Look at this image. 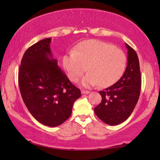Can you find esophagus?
Listing matches in <instances>:
<instances>
[{"label":"esophagus","instance_id":"obj_1","mask_svg":"<svg viewBox=\"0 0 160 160\" xmlns=\"http://www.w3.org/2000/svg\"><path fill=\"white\" fill-rule=\"evenodd\" d=\"M89 92H90L88 90H84V89L82 90V94H89Z\"/></svg>","mask_w":160,"mask_h":160}]
</instances>
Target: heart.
I'll list each match as a JSON object with an SVG mask.
<instances>
[{"label": "heart", "mask_w": 160, "mask_h": 160, "mask_svg": "<svg viewBox=\"0 0 160 160\" xmlns=\"http://www.w3.org/2000/svg\"><path fill=\"white\" fill-rule=\"evenodd\" d=\"M126 61L123 51L98 40L84 41L62 59L63 67L72 82H77L88 70L82 81L83 86L99 84L101 87L111 86L121 78Z\"/></svg>", "instance_id": "obj_1"}]
</instances>
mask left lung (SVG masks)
I'll use <instances>...</instances> for the list:
<instances>
[{
    "label": "left lung",
    "instance_id": "obj_1",
    "mask_svg": "<svg viewBox=\"0 0 160 160\" xmlns=\"http://www.w3.org/2000/svg\"><path fill=\"white\" fill-rule=\"evenodd\" d=\"M128 65L122 78L112 86L100 91L102 101L95 108L100 120L109 125H117L128 119L139 99L141 75L136 52L128 43Z\"/></svg>",
    "mask_w": 160,
    "mask_h": 160
}]
</instances>
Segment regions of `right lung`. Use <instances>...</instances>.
I'll list each match as a JSON object with an SVG mask.
<instances>
[{
  "instance_id": "right-lung-1",
  "label": "right lung",
  "mask_w": 160,
  "mask_h": 160,
  "mask_svg": "<svg viewBox=\"0 0 160 160\" xmlns=\"http://www.w3.org/2000/svg\"><path fill=\"white\" fill-rule=\"evenodd\" d=\"M51 40L43 39L26 50L19 66L18 82L23 101L32 117L46 126L57 127L70 117L81 91L53 58Z\"/></svg>"
}]
</instances>
